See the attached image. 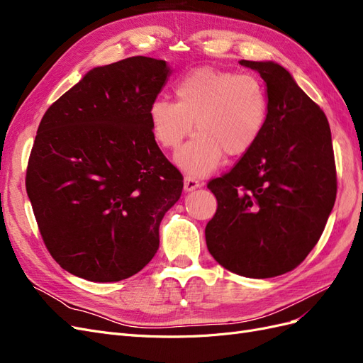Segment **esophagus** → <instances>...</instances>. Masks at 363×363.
Returning a JSON list of instances; mask_svg holds the SVG:
<instances>
[{"mask_svg": "<svg viewBox=\"0 0 363 363\" xmlns=\"http://www.w3.org/2000/svg\"><path fill=\"white\" fill-rule=\"evenodd\" d=\"M196 188H200L199 179L192 177V175H186V177H184V191L191 192V191H195Z\"/></svg>", "mask_w": 363, "mask_h": 363, "instance_id": "1", "label": "esophagus"}]
</instances>
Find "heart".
I'll return each mask as SVG.
<instances>
[{"instance_id": "heart-1", "label": "heart", "mask_w": 363, "mask_h": 363, "mask_svg": "<svg viewBox=\"0 0 363 363\" xmlns=\"http://www.w3.org/2000/svg\"><path fill=\"white\" fill-rule=\"evenodd\" d=\"M174 92L177 101L157 98L151 103L150 124L168 150H177L195 127L196 135L175 157L191 174L213 171L224 152L245 155L265 130L268 94L256 75L201 67L183 75Z\"/></svg>"}]
</instances>
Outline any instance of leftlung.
Masks as SVG:
<instances>
[{"label": "left lung", "mask_w": 363, "mask_h": 363, "mask_svg": "<svg viewBox=\"0 0 363 363\" xmlns=\"http://www.w3.org/2000/svg\"><path fill=\"white\" fill-rule=\"evenodd\" d=\"M267 84L268 119L256 145L207 188L218 201L206 244L225 269L251 279L292 271L320 240L336 200L324 112L274 62L240 60Z\"/></svg>", "instance_id": "1"}]
</instances>
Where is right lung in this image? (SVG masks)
Returning a JSON list of instances; mask_svg holds the SVG:
<instances>
[{"mask_svg": "<svg viewBox=\"0 0 363 363\" xmlns=\"http://www.w3.org/2000/svg\"><path fill=\"white\" fill-rule=\"evenodd\" d=\"M169 74L144 56L94 68L40 121L26 188L50 255L77 277L128 279L159 250L183 189L148 116Z\"/></svg>", "mask_w": 363, "mask_h": 363, "instance_id": "1", "label": "right lung"}]
</instances>
